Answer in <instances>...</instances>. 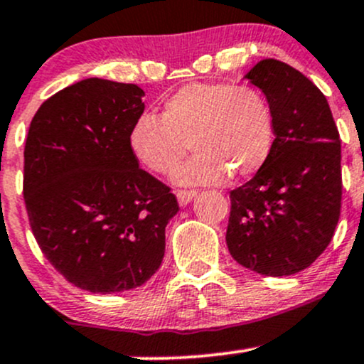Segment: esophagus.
I'll return each instance as SVG.
<instances>
[{
  "instance_id": "1",
  "label": "esophagus",
  "mask_w": 364,
  "mask_h": 364,
  "mask_svg": "<svg viewBox=\"0 0 364 364\" xmlns=\"http://www.w3.org/2000/svg\"><path fill=\"white\" fill-rule=\"evenodd\" d=\"M196 191H186V189H181L177 191V199H178V205L181 206H186L189 205L191 201H193L194 198H196Z\"/></svg>"
}]
</instances>
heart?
<instances>
[{"label": "heart", "instance_id": "b5f03b06", "mask_svg": "<svg viewBox=\"0 0 364 364\" xmlns=\"http://www.w3.org/2000/svg\"><path fill=\"white\" fill-rule=\"evenodd\" d=\"M274 121L257 88L225 83H191L165 100L159 118L140 116L132 124L128 146L136 161L154 173H166L186 154L189 161L171 171L181 186H208L228 173L245 178L257 173L271 154Z\"/></svg>", "mask_w": 364, "mask_h": 364}]
</instances>
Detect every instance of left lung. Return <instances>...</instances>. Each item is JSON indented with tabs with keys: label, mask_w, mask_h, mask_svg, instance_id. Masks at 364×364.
<instances>
[{
	"label": "left lung",
	"mask_w": 364,
	"mask_h": 364,
	"mask_svg": "<svg viewBox=\"0 0 364 364\" xmlns=\"http://www.w3.org/2000/svg\"><path fill=\"white\" fill-rule=\"evenodd\" d=\"M274 121L267 161L230 191L228 248L264 276L304 271L330 245L340 217V135L321 90L291 65L264 58L245 74Z\"/></svg>",
	"instance_id": "1"
}]
</instances>
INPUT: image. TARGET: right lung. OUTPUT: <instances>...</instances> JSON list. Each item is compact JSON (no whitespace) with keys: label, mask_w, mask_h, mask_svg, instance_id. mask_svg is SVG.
<instances>
[{"label":"right lung","mask_w":364,"mask_h":364,"mask_svg":"<svg viewBox=\"0 0 364 364\" xmlns=\"http://www.w3.org/2000/svg\"><path fill=\"white\" fill-rule=\"evenodd\" d=\"M144 90L88 77L41 104L24 151L31 229L50 264L92 293L142 287L165 257L178 212L170 189L140 170L128 146Z\"/></svg>","instance_id":"1"}]
</instances>
